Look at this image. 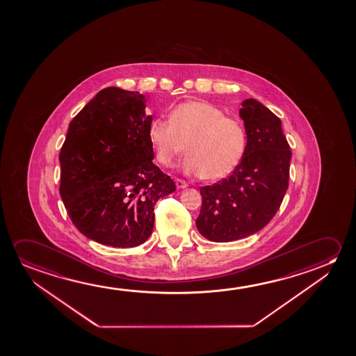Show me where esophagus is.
<instances>
[{"label":"esophagus","mask_w":356,"mask_h":356,"mask_svg":"<svg viewBox=\"0 0 356 356\" xmlns=\"http://www.w3.org/2000/svg\"><path fill=\"white\" fill-rule=\"evenodd\" d=\"M175 184L177 188H185V187H187L186 181L182 180V179H176Z\"/></svg>","instance_id":"obj_1"}]
</instances>
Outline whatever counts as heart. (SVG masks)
<instances>
[{
  "mask_svg": "<svg viewBox=\"0 0 356 356\" xmlns=\"http://www.w3.org/2000/svg\"><path fill=\"white\" fill-rule=\"evenodd\" d=\"M148 138L159 164L169 168L187 150L184 170L220 180L241 164L248 134L241 120L227 117L217 106L204 101H186L170 111L169 122H150Z\"/></svg>",
  "mask_w": 356,
  "mask_h": 356,
  "instance_id": "heart-1",
  "label": "heart"
}]
</instances>
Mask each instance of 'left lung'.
Segmentation results:
<instances>
[{"label":"left lung","mask_w":356,"mask_h":356,"mask_svg":"<svg viewBox=\"0 0 356 356\" xmlns=\"http://www.w3.org/2000/svg\"><path fill=\"white\" fill-rule=\"evenodd\" d=\"M241 117L248 134L241 164L228 177L200 188L196 225L208 241H236L263 229L289 188L291 149L279 117L252 99L243 102Z\"/></svg>","instance_id":"left-lung-1"}]
</instances>
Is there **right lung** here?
<instances>
[{"mask_svg":"<svg viewBox=\"0 0 356 356\" xmlns=\"http://www.w3.org/2000/svg\"><path fill=\"white\" fill-rule=\"evenodd\" d=\"M145 102L140 93L104 88L74 117L61 147L63 202L77 230L99 244H143L159 198L176 190L153 163Z\"/></svg>","mask_w":356,"mask_h":356,"instance_id":"1","label":"right lung"}]
</instances>
